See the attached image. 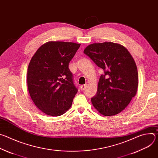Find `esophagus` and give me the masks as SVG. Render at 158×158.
Wrapping results in <instances>:
<instances>
[{"label": "esophagus", "instance_id": "obj_1", "mask_svg": "<svg viewBox=\"0 0 158 158\" xmlns=\"http://www.w3.org/2000/svg\"><path fill=\"white\" fill-rule=\"evenodd\" d=\"M86 86H87V84H84V85H81V89L82 90V91H84V90L85 89Z\"/></svg>", "mask_w": 158, "mask_h": 158}]
</instances>
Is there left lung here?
<instances>
[{"label":"left lung","instance_id":"obj_1","mask_svg":"<svg viewBox=\"0 0 158 158\" xmlns=\"http://www.w3.org/2000/svg\"><path fill=\"white\" fill-rule=\"evenodd\" d=\"M84 53L104 73L92 104L105 116L119 113L137 93L138 73L134 59L125 47L111 42L90 44Z\"/></svg>","mask_w":158,"mask_h":158}]
</instances>
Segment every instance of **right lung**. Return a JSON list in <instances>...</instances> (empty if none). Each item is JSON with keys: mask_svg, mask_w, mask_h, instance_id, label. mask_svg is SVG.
I'll list each match as a JSON object with an SVG mask.
<instances>
[{"mask_svg": "<svg viewBox=\"0 0 158 158\" xmlns=\"http://www.w3.org/2000/svg\"><path fill=\"white\" fill-rule=\"evenodd\" d=\"M80 44L46 42L32 57L27 69V86L35 105L46 114L59 116L68 110L77 93L69 64Z\"/></svg>", "mask_w": 158, "mask_h": 158, "instance_id": "obj_1", "label": "right lung"}]
</instances>
